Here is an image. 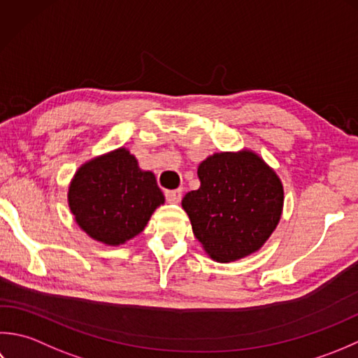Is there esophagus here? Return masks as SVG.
I'll return each instance as SVG.
<instances>
[{"label":"esophagus","mask_w":358,"mask_h":358,"mask_svg":"<svg viewBox=\"0 0 358 358\" xmlns=\"http://www.w3.org/2000/svg\"><path fill=\"white\" fill-rule=\"evenodd\" d=\"M165 198L169 202H179L182 199V188L178 189H169V192H165Z\"/></svg>","instance_id":"obj_1"}]
</instances>
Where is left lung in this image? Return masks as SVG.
<instances>
[{
	"label": "left lung",
	"instance_id": "obj_1",
	"mask_svg": "<svg viewBox=\"0 0 358 358\" xmlns=\"http://www.w3.org/2000/svg\"><path fill=\"white\" fill-rule=\"evenodd\" d=\"M201 187L185 194L194 236L211 258L236 261L259 250L282 211V185L252 151L217 152L199 165Z\"/></svg>",
	"mask_w": 358,
	"mask_h": 358
}]
</instances>
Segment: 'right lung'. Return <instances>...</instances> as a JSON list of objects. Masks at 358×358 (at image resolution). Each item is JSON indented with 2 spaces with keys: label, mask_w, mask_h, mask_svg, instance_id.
<instances>
[{
  "label": "right lung",
  "mask_w": 358,
  "mask_h": 358,
  "mask_svg": "<svg viewBox=\"0 0 358 358\" xmlns=\"http://www.w3.org/2000/svg\"><path fill=\"white\" fill-rule=\"evenodd\" d=\"M68 199L80 227L108 245L138 235L165 201L155 174L138 169L125 148L80 166Z\"/></svg>",
  "instance_id": "obj_1"
}]
</instances>
